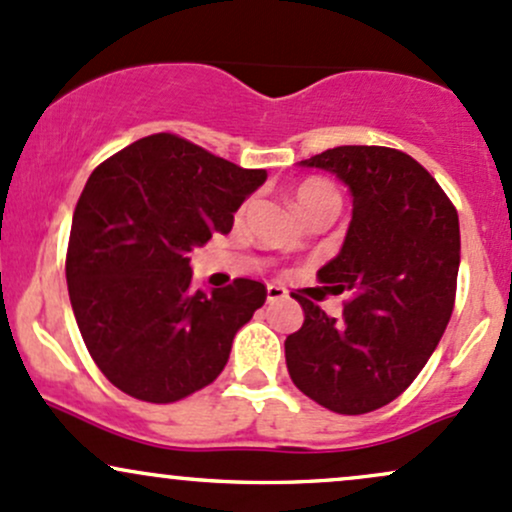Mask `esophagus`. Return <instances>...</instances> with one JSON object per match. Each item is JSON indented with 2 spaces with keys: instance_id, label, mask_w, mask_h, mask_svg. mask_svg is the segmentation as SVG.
I'll use <instances>...</instances> for the list:
<instances>
[{
  "instance_id": "obj_1",
  "label": "esophagus",
  "mask_w": 512,
  "mask_h": 512,
  "mask_svg": "<svg viewBox=\"0 0 512 512\" xmlns=\"http://www.w3.org/2000/svg\"><path fill=\"white\" fill-rule=\"evenodd\" d=\"M286 299V289L282 284H267V301Z\"/></svg>"
}]
</instances>
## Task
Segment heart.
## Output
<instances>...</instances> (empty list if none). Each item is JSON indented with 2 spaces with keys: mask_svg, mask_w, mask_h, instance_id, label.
I'll return each mask as SVG.
<instances>
[{
  "mask_svg": "<svg viewBox=\"0 0 512 512\" xmlns=\"http://www.w3.org/2000/svg\"><path fill=\"white\" fill-rule=\"evenodd\" d=\"M291 201H294L296 211H299L301 216H306V213H311L316 209L338 211L340 194H338V189H335L330 182H325V179L311 177V179H303L299 187L291 192Z\"/></svg>",
  "mask_w": 512,
  "mask_h": 512,
  "instance_id": "1",
  "label": "heart"
}]
</instances>
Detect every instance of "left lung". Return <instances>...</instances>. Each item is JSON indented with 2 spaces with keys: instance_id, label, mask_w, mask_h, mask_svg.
I'll return each mask as SVG.
<instances>
[{
  "instance_id": "left-lung-1",
  "label": "left lung",
  "mask_w": 512,
  "mask_h": 512,
  "mask_svg": "<svg viewBox=\"0 0 512 512\" xmlns=\"http://www.w3.org/2000/svg\"><path fill=\"white\" fill-rule=\"evenodd\" d=\"M352 196V221L320 282L347 291L342 316L294 296L303 325L284 342L289 376L342 415L386 406L413 384L445 333L459 272V216L420 162L381 145H340L301 160Z\"/></svg>"
}]
</instances>
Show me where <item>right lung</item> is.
<instances>
[{
    "instance_id": "obj_1",
    "label": "right lung",
    "mask_w": 512,
    "mask_h": 512,
    "mask_svg": "<svg viewBox=\"0 0 512 512\" xmlns=\"http://www.w3.org/2000/svg\"><path fill=\"white\" fill-rule=\"evenodd\" d=\"M189 140L155 133L101 162L84 184L67 245V291L84 345L128 396L172 403L209 386L233 338L267 299L235 279L192 289V257L265 184Z\"/></svg>"
}]
</instances>
